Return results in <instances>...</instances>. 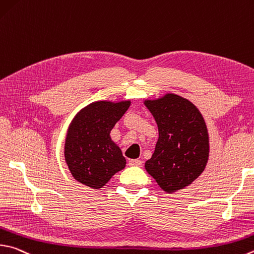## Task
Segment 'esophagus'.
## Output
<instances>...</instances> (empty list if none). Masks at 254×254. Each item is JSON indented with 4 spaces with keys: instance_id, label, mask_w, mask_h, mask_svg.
Wrapping results in <instances>:
<instances>
[{
    "instance_id": "1",
    "label": "esophagus",
    "mask_w": 254,
    "mask_h": 254,
    "mask_svg": "<svg viewBox=\"0 0 254 254\" xmlns=\"http://www.w3.org/2000/svg\"><path fill=\"white\" fill-rule=\"evenodd\" d=\"M128 165H131V167H142V161L141 160H130L128 161Z\"/></svg>"
}]
</instances>
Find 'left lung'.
<instances>
[{
    "label": "left lung",
    "mask_w": 254,
    "mask_h": 254,
    "mask_svg": "<svg viewBox=\"0 0 254 254\" xmlns=\"http://www.w3.org/2000/svg\"><path fill=\"white\" fill-rule=\"evenodd\" d=\"M159 128L154 153L145 170L168 193L181 190L200 177L209 159V134L204 119L190 101L168 93L145 100Z\"/></svg>",
    "instance_id": "1"
}]
</instances>
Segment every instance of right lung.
Listing matches in <instances>:
<instances>
[{"mask_svg": "<svg viewBox=\"0 0 254 254\" xmlns=\"http://www.w3.org/2000/svg\"><path fill=\"white\" fill-rule=\"evenodd\" d=\"M130 104V101H98L83 108L72 120L64 156L77 182L99 190L126 168V158L110 133Z\"/></svg>", "mask_w": 254, "mask_h": 254, "instance_id": "obj_1", "label": "right lung"}]
</instances>
